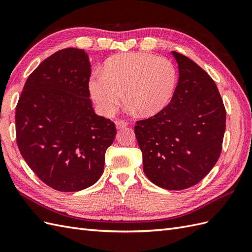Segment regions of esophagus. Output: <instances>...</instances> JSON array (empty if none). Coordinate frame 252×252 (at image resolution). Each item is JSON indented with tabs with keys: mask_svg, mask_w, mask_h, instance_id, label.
<instances>
[{
	"mask_svg": "<svg viewBox=\"0 0 252 252\" xmlns=\"http://www.w3.org/2000/svg\"><path fill=\"white\" fill-rule=\"evenodd\" d=\"M128 122H126V121H123V120H119V121H117L116 122V126H117V128L118 129H122V128H125V127H127L128 126Z\"/></svg>",
	"mask_w": 252,
	"mask_h": 252,
	"instance_id": "34e87169",
	"label": "esophagus"
}]
</instances>
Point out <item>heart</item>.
Here are the masks:
<instances>
[{
	"instance_id": "obj_1",
	"label": "heart",
	"mask_w": 252,
	"mask_h": 252,
	"mask_svg": "<svg viewBox=\"0 0 252 252\" xmlns=\"http://www.w3.org/2000/svg\"><path fill=\"white\" fill-rule=\"evenodd\" d=\"M178 84V71L166 58L147 52H127L106 61L103 72L91 75V97L105 114L117 111L124 98L145 117L163 110L169 104Z\"/></svg>"
}]
</instances>
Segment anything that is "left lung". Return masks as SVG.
Wrapping results in <instances>:
<instances>
[{"mask_svg": "<svg viewBox=\"0 0 252 252\" xmlns=\"http://www.w3.org/2000/svg\"><path fill=\"white\" fill-rule=\"evenodd\" d=\"M179 83L170 103L134 132L146 177L158 187L183 190L202 181L222 151L226 109L210 75L177 51Z\"/></svg>", "mask_w": 252, "mask_h": 252, "instance_id": "obj_1", "label": "left lung"}]
</instances>
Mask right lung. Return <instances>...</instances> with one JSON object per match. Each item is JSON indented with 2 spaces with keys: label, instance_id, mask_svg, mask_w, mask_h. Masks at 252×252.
Instances as JSON below:
<instances>
[{
  "label": "right lung",
  "instance_id": "add662e5",
  "mask_svg": "<svg viewBox=\"0 0 252 252\" xmlns=\"http://www.w3.org/2000/svg\"><path fill=\"white\" fill-rule=\"evenodd\" d=\"M83 49L53 53L29 75L16 109L17 144L43 183L72 192L94 185L104 171L114 123L94 113Z\"/></svg>",
  "mask_w": 252,
  "mask_h": 252
}]
</instances>
